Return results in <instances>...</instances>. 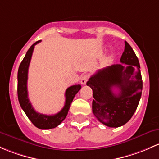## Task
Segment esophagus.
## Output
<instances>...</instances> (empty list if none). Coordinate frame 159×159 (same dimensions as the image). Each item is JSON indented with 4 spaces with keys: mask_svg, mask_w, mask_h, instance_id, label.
<instances>
[{
    "mask_svg": "<svg viewBox=\"0 0 159 159\" xmlns=\"http://www.w3.org/2000/svg\"><path fill=\"white\" fill-rule=\"evenodd\" d=\"M88 79H89V76L88 75H83L80 78V83H81L82 85H85L86 83V82L88 81Z\"/></svg>",
    "mask_w": 159,
    "mask_h": 159,
    "instance_id": "34e87169",
    "label": "esophagus"
}]
</instances>
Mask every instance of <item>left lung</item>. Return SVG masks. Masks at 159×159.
Listing matches in <instances>:
<instances>
[{"instance_id":"left-lung-1","label":"left lung","mask_w":159,"mask_h":159,"mask_svg":"<svg viewBox=\"0 0 159 159\" xmlns=\"http://www.w3.org/2000/svg\"><path fill=\"white\" fill-rule=\"evenodd\" d=\"M120 62L98 70L86 83L93 89V114L99 122L112 128L122 126L130 120L142 96L139 62L126 41ZM114 86L119 89L118 94L112 90Z\"/></svg>"}]
</instances>
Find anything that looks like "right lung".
I'll use <instances>...</instances> for the list:
<instances>
[{
    "label": "right lung",
    "instance_id": "add662e5",
    "mask_svg": "<svg viewBox=\"0 0 159 159\" xmlns=\"http://www.w3.org/2000/svg\"><path fill=\"white\" fill-rule=\"evenodd\" d=\"M41 40H38L34 43L27 50L24 60L20 64L18 73H17V96L21 108L24 111L28 119L33 124L40 129H53L60 125L65 119L70 109L74 96L81 89L80 84L73 85L67 88L65 93V105L61 111L54 115L48 116L39 113L34 110L28 98L27 92V78H28V69L30 65L31 57L36 44L39 43Z\"/></svg>",
    "mask_w": 159,
    "mask_h": 159
}]
</instances>
